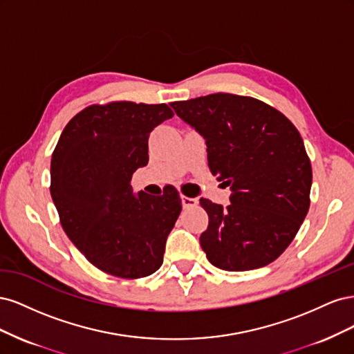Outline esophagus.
<instances>
[{
	"label": "esophagus",
	"mask_w": 354,
	"mask_h": 354,
	"mask_svg": "<svg viewBox=\"0 0 354 354\" xmlns=\"http://www.w3.org/2000/svg\"><path fill=\"white\" fill-rule=\"evenodd\" d=\"M181 205L183 208H192L198 205V199L196 198H187V196H181Z\"/></svg>",
	"instance_id": "1"
}]
</instances>
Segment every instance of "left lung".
Segmentation results:
<instances>
[{
    "label": "left lung",
    "instance_id": "left-lung-1",
    "mask_svg": "<svg viewBox=\"0 0 354 354\" xmlns=\"http://www.w3.org/2000/svg\"><path fill=\"white\" fill-rule=\"evenodd\" d=\"M171 108L203 137L212 176L232 190L227 207L199 199L209 218L199 238L207 259L229 272L270 264L310 207L312 165L298 130L272 106L229 93Z\"/></svg>",
    "mask_w": 354,
    "mask_h": 354
}]
</instances>
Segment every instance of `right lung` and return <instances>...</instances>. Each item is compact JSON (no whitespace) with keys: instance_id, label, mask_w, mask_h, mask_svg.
Instances as JSON below:
<instances>
[{"instance_id":"1","label":"right lung","mask_w":354,"mask_h":354,"mask_svg":"<svg viewBox=\"0 0 354 354\" xmlns=\"http://www.w3.org/2000/svg\"><path fill=\"white\" fill-rule=\"evenodd\" d=\"M167 104L90 106L63 130L51 156V198L63 230L97 269L125 279L155 273L181 211L178 192L134 194L149 134L173 118Z\"/></svg>"}]
</instances>
